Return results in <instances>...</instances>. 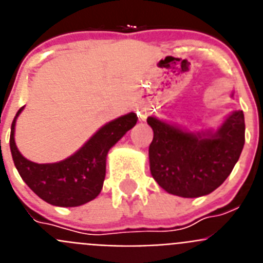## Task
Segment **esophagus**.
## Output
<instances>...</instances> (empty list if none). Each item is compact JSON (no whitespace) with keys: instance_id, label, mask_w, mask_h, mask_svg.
<instances>
[{"instance_id":"1","label":"esophagus","mask_w":263,"mask_h":263,"mask_svg":"<svg viewBox=\"0 0 263 263\" xmlns=\"http://www.w3.org/2000/svg\"><path fill=\"white\" fill-rule=\"evenodd\" d=\"M138 118L141 121H145L146 120V113L143 110H139L138 111Z\"/></svg>"}]
</instances>
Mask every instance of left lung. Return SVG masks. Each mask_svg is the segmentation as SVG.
I'll list each match as a JSON object with an SVG mask.
<instances>
[{
  "mask_svg": "<svg viewBox=\"0 0 263 263\" xmlns=\"http://www.w3.org/2000/svg\"><path fill=\"white\" fill-rule=\"evenodd\" d=\"M154 138L148 147L150 171L168 194L182 197L208 195L225 182L245 143L242 110L233 111L208 136L183 132L148 117Z\"/></svg>",
  "mask_w": 263,
  "mask_h": 263,
  "instance_id": "1",
  "label": "left lung"
}]
</instances>
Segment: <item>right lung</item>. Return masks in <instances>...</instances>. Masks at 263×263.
<instances>
[{"label":"right lung","mask_w":263,"mask_h":263,"mask_svg":"<svg viewBox=\"0 0 263 263\" xmlns=\"http://www.w3.org/2000/svg\"><path fill=\"white\" fill-rule=\"evenodd\" d=\"M14 117L10 132V150L14 164L23 182L48 204L78 206L93 200L101 192L105 179L106 154L126 132L137 124L136 113L111 121L95 134L78 153L58 162L38 164L22 157L14 142V126L21 113Z\"/></svg>","instance_id":"1"}]
</instances>
